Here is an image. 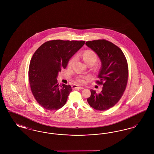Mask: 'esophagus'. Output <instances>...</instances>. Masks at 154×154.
Instances as JSON below:
<instances>
[{
    "label": "esophagus",
    "instance_id": "1",
    "mask_svg": "<svg viewBox=\"0 0 154 154\" xmlns=\"http://www.w3.org/2000/svg\"><path fill=\"white\" fill-rule=\"evenodd\" d=\"M72 88L74 89H84L82 87H79L77 85H73L72 86Z\"/></svg>",
    "mask_w": 154,
    "mask_h": 154
}]
</instances>
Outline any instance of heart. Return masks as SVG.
I'll list each match as a JSON object with an SVG mask.
<instances>
[{
	"mask_svg": "<svg viewBox=\"0 0 154 154\" xmlns=\"http://www.w3.org/2000/svg\"><path fill=\"white\" fill-rule=\"evenodd\" d=\"M82 57L84 59V60L85 62V63H87L88 62H91V61L96 62V59H97V55L95 52L93 51L92 50H88L85 51L83 53ZM74 60V58L70 59V60L69 61V65H71L72 64ZM88 79V76L81 75L76 79V81L79 84H84L85 82V80H87Z\"/></svg>",
	"mask_w": 154,
	"mask_h": 154,
	"instance_id": "obj_1",
	"label": "heart"
}]
</instances>
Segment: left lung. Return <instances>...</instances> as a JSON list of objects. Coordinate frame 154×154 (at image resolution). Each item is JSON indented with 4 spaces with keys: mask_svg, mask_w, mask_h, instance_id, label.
<instances>
[{
    "mask_svg": "<svg viewBox=\"0 0 154 154\" xmlns=\"http://www.w3.org/2000/svg\"><path fill=\"white\" fill-rule=\"evenodd\" d=\"M85 44L97 55L102 66L98 74L103 85L102 91L97 94L91 89V95L87 99L91 107L100 111L112 107L120 100L124 92L128 79V66L122 50L106 40L87 42Z\"/></svg>",
    "mask_w": 154,
    "mask_h": 154,
    "instance_id": "8db88e82",
    "label": "left lung"
}]
</instances>
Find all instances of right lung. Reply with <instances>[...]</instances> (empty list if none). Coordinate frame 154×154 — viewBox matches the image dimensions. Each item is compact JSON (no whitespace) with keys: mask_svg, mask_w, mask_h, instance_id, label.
<instances>
[{"mask_svg":"<svg viewBox=\"0 0 154 154\" xmlns=\"http://www.w3.org/2000/svg\"><path fill=\"white\" fill-rule=\"evenodd\" d=\"M84 41L54 40L38 48L30 60L29 80L33 95L46 110H57L66 104L72 89L70 85H59L61 69L85 44Z\"/></svg>","mask_w":154,"mask_h":154,"instance_id":"right-lung-1","label":"right lung"}]
</instances>
